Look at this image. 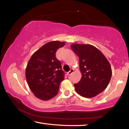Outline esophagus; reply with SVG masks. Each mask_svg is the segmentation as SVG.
Wrapping results in <instances>:
<instances>
[{"instance_id":"34e87169","label":"esophagus","mask_w":129,"mask_h":129,"mask_svg":"<svg viewBox=\"0 0 129 129\" xmlns=\"http://www.w3.org/2000/svg\"><path fill=\"white\" fill-rule=\"evenodd\" d=\"M73 71H74V69H71V70H70V71H69V72H68L67 73V75H68V76H70V75H71V74L73 72Z\"/></svg>"}]
</instances>
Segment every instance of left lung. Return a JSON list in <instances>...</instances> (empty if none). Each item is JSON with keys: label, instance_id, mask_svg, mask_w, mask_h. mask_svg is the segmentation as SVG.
Wrapping results in <instances>:
<instances>
[{"label": "left lung", "instance_id": "8db88e82", "mask_svg": "<svg viewBox=\"0 0 129 129\" xmlns=\"http://www.w3.org/2000/svg\"><path fill=\"white\" fill-rule=\"evenodd\" d=\"M71 48L80 60L81 78L74 84L78 94L84 97L92 98L103 91L112 77L110 63L99 49L90 44H74Z\"/></svg>", "mask_w": 129, "mask_h": 129}]
</instances>
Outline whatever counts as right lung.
<instances>
[{
    "mask_svg": "<svg viewBox=\"0 0 129 129\" xmlns=\"http://www.w3.org/2000/svg\"><path fill=\"white\" fill-rule=\"evenodd\" d=\"M65 42L47 43L32 54L25 69L28 86L39 99L47 101L58 93L64 72L61 62L56 57V52L64 47Z\"/></svg>",
    "mask_w": 129,
    "mask_h": 129,
    "instance_id": "1",
    "label": "right lung"
}]
</instances>
